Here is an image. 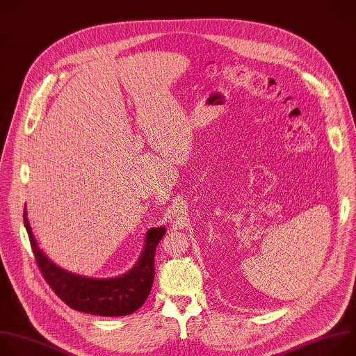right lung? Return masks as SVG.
Listing matches in <instances>:
<instances>
[{
    "mask_svg": "<svg viewBox=\"0 0 356 356\" xmlns=\"http://www.w3.org/2000/svg\"><path fill=\"white\" fill-rule=\"evenodd\" d=\"M24 225L36 262L49 286L71 309L102 317H119L129 316L145 305L153 286L156 248L167 232L164 226L153 227L146 233L143 251L130 270L120 276L99 279L68 272L46 257L28 222L26 204L24 207Z\"/></svg>",
    "mask_w": 356,
    "mask_h": 356,
    "instance_id": "1",
    "label": "right lung"
}]
</instances>
